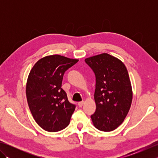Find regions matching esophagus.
Returning a JSON list of instances; mask_svg holds the SVG:
<instances>
[{"label": "esophagus", "mask_w": 158, "mask_h": 158, "mask_svg": "<svg viewBox=\"0 0 158 158\" xmlns=\"http://www.w3.org/2000/svg\"><path fill=\"white\" fill-rule=\"evenodd\" d=\"M83 104H84V102H83V101L79 102L78 103V106H79V107H82V106L83 105Z\"/></svg>", "instance_id": "1"}]
</instances>
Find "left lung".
Masks as SVG:
<instances>
[{
    "label": "left lung",
    "mask_w": 158,
    "mask_h": 158,
    "mask_svg": "<svg viewBox=\"0 0 158 158\" xmlns=\"http://www.w3.org/2000/svg\"><path fill=\"white\" fill-rule=\"evenodd\" d=\"M95 74V113L91 115L94 126L110 132L122 124L132 100V86L123 63L108 53L85 60Z\"/></svg>",
    "instance_id": "1"
}]
</instances>
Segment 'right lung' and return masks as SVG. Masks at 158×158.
<instances>
[{"label":"right lung","mask_w":158,"mask_h":158,"mask_svg":"<svg viewBox=\"0 0 158 158\" xmlns=\"http://www.w3.org/2000/svg\"><path fill=\"white\" fill-rule=\"evenodd\" d=\"M60 55L46 56L36 62L26 83V98L32 115L43 130L54 132L69 126L76 105L61 87L63 76L78 62Z\"/></svg>","instance_id":"add662e5"}]
</instances>
